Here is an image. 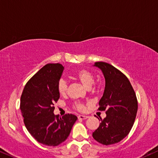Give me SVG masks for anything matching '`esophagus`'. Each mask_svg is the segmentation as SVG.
I'll return each instance as SVG.
<instances>
[{
    "label": "esophagus",
    "instance_id": "34e87169",
    "mask_svg": "<svg viewBox=\"0 0 158 158\" xmlns=\"http://www.w3.org/2000/svg\"><path fill=\"white\" fill-rule=\"evenodd\" d=\"M88 118V117L87 116H85V115H79L78 116V119H86Z\"/></svg>",
    "mask_w": 158,
    "mask_h": 158
}]
</instances>
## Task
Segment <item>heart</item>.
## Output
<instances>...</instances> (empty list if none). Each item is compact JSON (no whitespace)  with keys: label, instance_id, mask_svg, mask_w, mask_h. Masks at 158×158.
I'll use <instances>...</instances> for the list:
<instances>
[{"label":"heart","instance_id":"b5f03b06","mask_svg":"<svg viewBox=\"0 0 158 158\" xmlns=\"http://www.w3.org/2000/svg\"><path fill=\"white\" fill-rule=\"evenodd\" d=\"M75 77L77 79L82 83V85L87 88H89L94 83V76L90 71L87 69H80L76 73ZM68 89V84L66 81L63 79H60L59 81L58 85H57V89H58L59 93L60 95H65L67 92ZM74 107L78 111H85V107L82 103H76L74 104Z\"/></svg>","mask_w":158,"mask_h":158}]
</instances>
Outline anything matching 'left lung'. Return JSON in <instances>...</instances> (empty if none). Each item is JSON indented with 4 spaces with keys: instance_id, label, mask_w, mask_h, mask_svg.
I'll return each mask as SVG.
<instances>
[{
    "instance_id": "8db88e82",
    "label": "left lung",
    "mask_w": 158,
    "mask_h": 158,
    "mask_svg": "<svg viewBox=\"0 0 158 158\" xmlns=\"http://www.w3.org/2000/svg\"><path fill=\"white\" fill-rule=\"evenodd\" d=\"M94 66L102 71L106 85L99 101V111L106 117L93 133L95 141L103 145L118 143L128 134L136 117L138 101L135 91L126 76L113 65L96 62Z\"/></svg>"
}]
</instances>
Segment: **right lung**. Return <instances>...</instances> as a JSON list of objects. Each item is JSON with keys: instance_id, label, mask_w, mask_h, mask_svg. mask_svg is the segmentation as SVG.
<instances>
[{"instance_id": "add662e5", "label": "right lung", "mask_w": 158, "mask_h": 158, "mask_svg": "<svg viewBox=\"0 0 158 158\" xmlns=\"http://www.w3.org/2000/svg\"><path fill=\"white\" fill-rule=\"evenodd\" d=\"M63 70L60 63L44 65L27 81L21 95L20 110L26 128L44 145L55 147L66 140L77 119L71 114L59 117L53 113L54 103L60 98L57 85Z\"/></svg>"}]
</instances>
